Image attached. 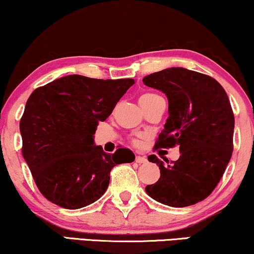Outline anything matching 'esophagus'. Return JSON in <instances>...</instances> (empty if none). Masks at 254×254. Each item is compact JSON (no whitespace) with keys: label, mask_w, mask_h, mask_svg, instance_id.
Masks as SVG:
<instances>
[{"label":"esophagus","mask_w":254,"mask_h":254,"mask_svg":"<svg viewBox=\"0 0 254 254\" xmlns=\"http://www.w3.org/2000/svg\"><path fill=\"white\" fill-rule=\"evenodd\" d=\"M135 162L139 163V164H140V163H146V162H147V158H146V156H140V155H139V156H137V158H135Z\"/></svg>","instance_id":"34e87169"}]
</instances>
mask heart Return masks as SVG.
I'll return each mask as SVG.
<instances>
[{
	"instance_id": "heart-1",
	"label": "heart",
	"mask_w": 254,
	"mask_h": 254,
	"mask_svg": "<svg viewBox=\"0 0 254 254\" xmlns=\"http://www.w3.org/2000/svg\"><path fill=\"white\" fill-rule=\"evenodd\" d=\"M160 95L158 94H154V93H145V94H142L140 96V99H139V101H148V100H153V99H156L159 98Z\"/></svg>"
}]
</instances>
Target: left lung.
Masks as SVG:
<instances>
[{"instance_id": "left-lung-1", "label": "left lung", "mask_w": 254, "mask_h": 254, "mask_svg": "<svg viewBox=\"0 0 254 254\" xmlns=\"http://www.w3.org/2000/svg\"><path fill=\"white\" fill-rule=\"evenodd\" d=\"M146 86L163 92L168 116L155 148L180 147V159L164 163L155 155L160 178L146 193L170 207L202 201L219 183L233 154L234 113L223 87L214 78L185 67H168L144 77Z\"/></svg>"}]
</instances>
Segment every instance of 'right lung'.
Instances as JSON below:
<instances>
[{
    "mask_svg": "<svg viewBox=\"0 0 254 254\" xmlns=\"http://www.w3.org/2000/svg\"><path fill=\"white\" fill-rule=\"evenodd\" d=\"M133 84L130 78L70 74L30 95L19 123L21 152L46 199L66 209L83 208L102 197L116 164L134 161L130 149L112 155L94 144L99 122Z\"/></svg>",
    "mask_w": 254,
    "mask_h": 254,
    "instance_id": "right-lung-1",
    "label": "right lung"
}]
</instances>
